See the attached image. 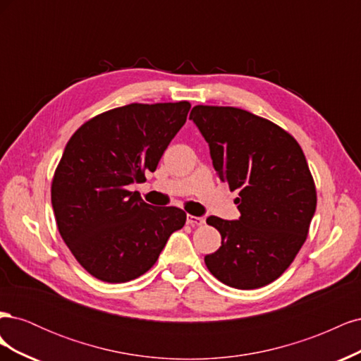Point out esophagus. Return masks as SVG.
I'll return each instance as SVG.
<instances>
[{
    "label": "esophagus",
    "mask_w": 361,
    "mask_h": 361,
    "mask_svg": "<svg viewBox=\"0 0 361 361\" xmlns=\"http://www.w3.org/2000/svg\"><path fill=\"white\" fill-rule=\"evenodd\" d=\"M187 223H188L190 226H203V224H204V218H203V216L188 215V216H187Z\"/></svg>",
    "instance_id": "1"
}]
</instances>
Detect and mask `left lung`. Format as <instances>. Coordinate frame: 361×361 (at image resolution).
<instances>
[{
  "mask_svg": "<svg viewBox=\"0 0 361 361\" xmlns=\"http://www.w3.org/2000/svg\"><path fill=\"white\" fill-rule=\"evenodd\" d=\"M190 118L209 145L218 178L239 192L241 212L235 221L207 218L221 247L204 264L227 286H267L298 255L316 211L302 149L285 129L241 108L195 105Z\"/></svg>",
  "mask_w": 361,
  "mask_h": 361,
  "instance_id": "1",
  "label": "left lung"
}]
</instances>
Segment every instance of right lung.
I'll return each mask as SVG.
<instances>
[{
    "mask_svg": "<svg viewBox=\"0 0 361 361\" xmlns=\"http://www.w3.org/2000/svg\"><path fill=\"white\" fill-rule=\"evenodd\" d=\"M191 104H129L85 122L68 141L51 187L59 232L80 265L106 283L154 267L187 221L174 206H152L128 185L155 171Z\"/></svg>",
    "mask_w": 361,
    "mask_h": 361,
    "instance_id": "obj_1",
    "label": "right lung"
}]
</instances>
